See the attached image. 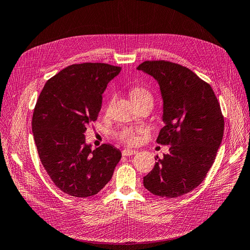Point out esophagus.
I'll list each match as a JSON object with an SVG mask.
<instances>
[{
    "label": "esophagus",
    "instance_id": "esophagus-1",
    "mask_svg": "<svg viewBox=\"0 0 250 250\" xmlns=\"http://www.w3.org/2000/svg\"><path fill=\"white\" fill-rule=\"evenodd\" d=\"M123 155L124 156H130V155H133V154H136L137 151H135V150H131V149H124L123 150Z\"/></svg>",
    "mask_w": 250,
    "mask_h": 250
}]
</instances>
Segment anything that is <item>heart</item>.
I'll return each mask as SVG.
<instances>
[{
    "label": "heart",
    "instance_id": "heart-1",
    "mask_svg": "<svg viewBox=\"0 0 250 250\" xmlns=\"http://www.w3.org/2000/svg\"><path fill=\"white\" fill-rule=\"evenodd\" d=\"M130 96L136 105L144 101H152V96L150 94V91L143 86L132 87L130 89ZM144 132L145 130L143 127L123 126L114 133V136L117 141L132 146V145H135L137 143L138 136L142 135Z\"/></svg>",
    "mask_w": 250,
    "mask_h": 250
}]
</instances>
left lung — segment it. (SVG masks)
Here are the masks:
<instances>
[{"label": "left lung", "mask_w": 250, "mask_h": 250, "mask_svg": "<svg viewBox=\"0 0 250 250\" xmlns=\"http://www.w3.org/2000/svg\"><path fill=\"white\" fill-rule=\"evenodd\" d=\"M158 81L164 100L165 125L156 143L169 153L156 156L144 187L153 195L176 198L204 181L224 135V116L211 85L190 69L168 61H146L137 67Z\"/></svg>", "instance_id": "obj_1"}]
</instances>
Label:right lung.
Wrapping results in <instances>:
<instances>
[{
	"instance_id": "right-lung-1",
	"label": "right lung",
	"mask_w": 250,
	"mask_h": 250,
	"mask_svg": "<svg viewBox=\"0 0 250 250\" xmlns=\"http://www.w3.org/2000/svg\"><path fill=\"white\" fill-rule=\"evenodd\" d=\"M120 67L74 63L46 81L34 108L32 129L40 162L63 193L85 198L112 179L121 152L103 144L91 150L84 132L97 120L102 94Z\"/></svg>"
}]
</instances>
